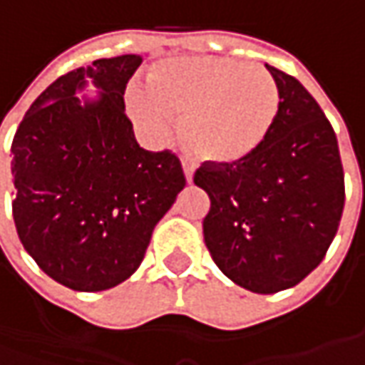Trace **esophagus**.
Masks as SVG:
<instances>
[{"label": "esophagus", "instance_id": "obj_1", "mask_svg": "<svg viewBox=\"0 0 365 365\" xmlns=\"http://www.w3.org/2000/svg\"><path fill=\"white\" fill-rule=\"evenodd\" d=\"M182 170H185V178H187V182H192V175H195V164H190V162L182 160Z\"/></svg>", "mask_w": 365, "mask_h": 365}]
</instances>
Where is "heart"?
Wrapping results in <instances>:
<instances>
[{
	"label": "heart",
	"instance_id": "obj_1",
	"mask_svg": "<svg viewBox=\"0 0 365 365\" xmlns=\"http://www.w3.org/2000/svg\"><path fill=\"white\" fill-rule=\"evenodd\" d=\"M128 111L148 138L180 120V140L199 160L237 164L264 146L280 109V91L262 64L223 56H178L156 64L146 93H128Z\"/></svg>",
	"mask_w": 365,
	"mask_h": 365
}]
</instances>
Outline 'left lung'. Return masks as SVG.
I'll return each mask as SVG.
<instances>
[{
  "label": "left lung",
  "mask_w": 365,
  "mask_h": 365,
  "mask_svg": "<svg viewBox=\"0 0 365 365\" xmlns=\"http://www.w3.org/2000/svg\"><path fill=\"white\" fill-rule=\"evenodd\" d=\"M280 109L264 146L237 164L203 162V219L211 258L235 284L272 294L299 284L325 258L345 203L337 138L313 95L266 64Z\"/></svg>",
  "instance_id": "8db88e82"
}]
</instances>
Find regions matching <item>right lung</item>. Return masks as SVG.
<instances>
[{
  "mask_svg": "<svg viewBox=\"0 0 365 365\" xmlns=\"http://www.w3.org/2000/svg\"><path fill=\"white\" fill-rule=\"evenodd\" d=\"M142 56L99 58L58 77L11 142L14 223L24 250L63 287H118L142 264L156 223L187 178L170 150L135 142L125 85ZM91 80L97 100L76 93Z\"/></svg>",
  "mask_w": 365,
  "mask_h": 365,
  "instance_id": "right-lung-1",
  "label": "right lung"
}]
</instances>
